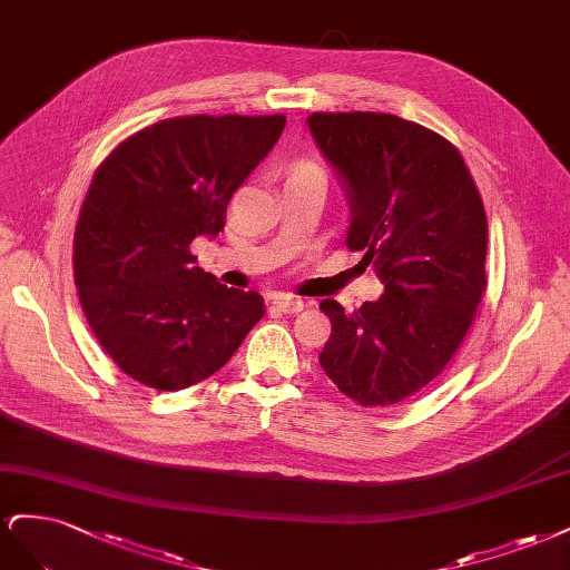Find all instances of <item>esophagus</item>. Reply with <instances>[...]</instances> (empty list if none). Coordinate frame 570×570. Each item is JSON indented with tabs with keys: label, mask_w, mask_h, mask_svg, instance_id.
I'll use <instances>...</instances> for the list:
<instances>
[{
	"label": "esophagus",
	"mask_w": 570,
	"mask_h": 570,
	"mask_svg": "<svg viewBox=\"0 0 570 570\" xmlns=\"http://www.w3.org/2000/svg\"><path fill=\"white\" fill-rule=\"evenodd\" d=\"M303 307H305V303L301 298H293V296H279L272 301V309L284 312V315H296V312H301Z\"/></svg>",
	"instance_id": "esophagus-1"
}]
</instances>
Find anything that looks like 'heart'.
<instances>
[{
	"label": "heart",
	"mask_w": 570,
	"mask_h": 570,
	"mask_svg": "<svg viewBox=\"0 0 570 570\" xmlns=\"http://www.w3.org/2000/svg\"><path fill=\"white\" fill-rule=\"evenodd\" d=\"M296 170H315V168H312V165H298Z\"/></svg>",
	"instance_id": "1"
}]
</instances>
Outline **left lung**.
I'll list each match as a JSON object with an SVG mask.
<instances>
[{"mask_svg": "<svg viewBox=\"0 0 570 570\" xmlns=\"http://www.w3.org/2000/svg\"><path fill=\"white\" fill-rule=\"evenodd\" d=\"M309 135L343 187L345 244L364 250L381 298H326L324 374L364 407L424 389L456 353L485 291L488 219L454 146L391 114H312Z\"/></svg>", "mask_w": 570, "mask_h": 570, "instance_id": "left-lung-1", "label": "left lung"}]
</instances>
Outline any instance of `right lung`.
I'll return each mask as SVG.
<instances>
[{
	"label": "right lung",
	"instance_id": "add662e5",
	"mask_svg": "<svg viewBox=\"0 0 570 570\" xmlns=\"http://www.w3.org/2000/svg\"><path fill=\"white\" fill-rule=\"evenodd\" d=\"M284 125V116L170 118L99 165L72 269L91 332L127 376L187 389L223 370L265 315L258 291L219 284L189 246L225 229L232 194Z\"/></svg>",
	"mask_w": 570,
	"mask_h": 570
}]
</instances>
